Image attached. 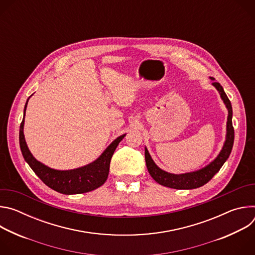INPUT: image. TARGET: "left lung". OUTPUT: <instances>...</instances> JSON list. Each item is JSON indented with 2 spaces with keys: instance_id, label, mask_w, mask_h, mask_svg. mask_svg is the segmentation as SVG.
<instances>
[{
  "instance_id": "obj_1",
  "label": "left lung",
  "mask_w": 255,
  "mask_h": 255,
  "mask_svg": "<svg viewBox=\"0 0 255 255\" xmlns=\"http://www.w3.org/2000/svg\"><path fill=\"white\" fill-rule=\"evenodd\" d=\"M213 81V78H210ZM216 90L219 92V95L225 104L227 110H228V117H227V125H226V137L223 144V147L221 151L216 156L214 160H212L206 166L190 172L185 173H171L161 169L156 163L153 161L152 157L150 156L147 148L145 147V161H146V166L148 172L152 176V178L158 183L159 185L175 190H192L197 189L205 184L220 170L222 165L228 159L234 143V129L232 125V106L224 92V89L219 83H213L212 84Z\"/></svg>"
}]
</instances>
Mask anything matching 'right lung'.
<instances>
[{"label": "right lung", "mask_w": 255, "mask_h": 255, "mask_svg": "<svg viewBox=\"0 0 255 255\" xmlns=\"http://www.w3.org/2000/svg\"><path fill=\"white\" fill-rule=\"evenodd\" d=\"M31 97V96H30ZM24 108V117L20 125L19 142L20 148L25 161L29 164L32 170L50 189L64 195H76L94 191L105 184L109 175L111 158L116 150L118 144L125 137V134L120 135L103 151V153L93 162L74 169L59 170L51 168L36 159L30 152L24 136L25 113L28 101Z\"/></svg>", "instance_id": "obj_1"}]
</instances>
